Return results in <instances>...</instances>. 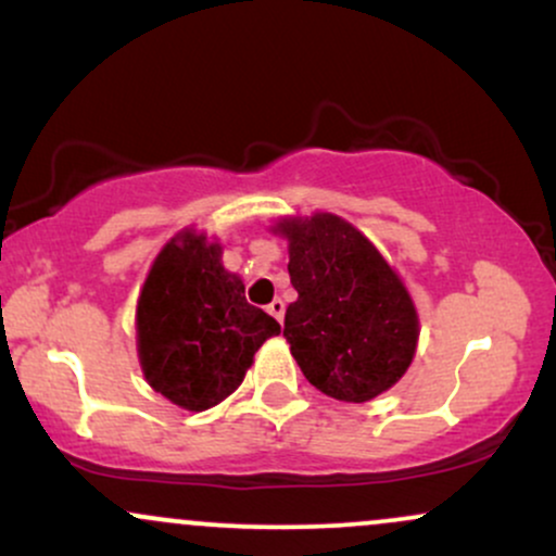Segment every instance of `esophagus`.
<instances>
[{"instance_id":"34e87169","label":"esophagus","mask_w":556,"mask_h":556,"mask_svg":"<svg viewBox=\"0 0 556 556\" xmlns=\"http://www.w3.org/2000/svg\"><path fill=\"white\" fill-rule=\"evenodd\" d=\"M266 311H269V314H271L274 318H277L279 324H282V318H285V303H282V300H279V298H274L271 303L266 305Z\"/></svg>"}]
</instances>
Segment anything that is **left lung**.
<instances>
[{
	"mask_svg": "<svg viewBox=\"0 0 556 556\" xmlns=\"http://www.w3.org/2000/svg\"><path fill=\"white\" fill-rule=\"evenodd\" d=\"M290 253L285 337L318 392L368 402L392 389L418 348V311L400 274L342 216H285L271 227Z\"/></svg>",
	"mask_w": 556,
	"mask_h": 556,
	"instance_id": "8db88e82",
	"label": "left lung"
}]
</instances>
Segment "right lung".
I'll return each instance as SVG.
<instances>
[{"mask_svg": "<svg viewBox=\"0 0 556 556\" xmlns=\"http://www.w3.org/2000/svg\"><path fill=\"white\" fill-rule=\"evenodd\" d=\"M138 361L154 392L185 410H208L242 384L279 324L245 300L222 245L193 227L159 251L136 308Z\"/></svg>", "mask_w": 556, "mask_h": 556, "instance_id": "add662e5", "label": "right lung"}]
</instances>
